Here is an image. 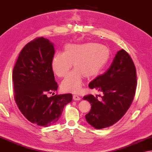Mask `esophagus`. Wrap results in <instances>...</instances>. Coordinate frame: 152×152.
Listing matches in <instances>:
<instances>
[{
    "mask_svg": "<svg viewBox=\"0 0 152 152\" xmlns=\"http://www.w3.org/2000/svg\"><path fill=\"white\" fill-rule=\"evenodd\" d=\"M73 100H80V97L79 96H78V95H77V94H75V95H73Z\"/></svg>",
    "mask_w": 152,
    "mask_h": 152,
    "instance_id": "obj_1",
    "label": "esophagus"
}]
</instances>
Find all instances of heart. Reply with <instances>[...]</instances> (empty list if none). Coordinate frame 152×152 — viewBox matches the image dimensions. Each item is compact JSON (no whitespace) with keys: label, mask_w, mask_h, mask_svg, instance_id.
<instances>
[{"label":"heart","mask_w":152,"mask_h":152,"mask_svg":"<svg viewBox=\"0 0 152 152\" xmlns=\"http://www.w3.org/2000/svg\"><path fill=\"white\" fill-rule=\"evenodd\" d=\"M110 52L106 46L94 43L76 45L69 44L65 46L63 52H58L52 58L51 67L59 77H66L73 66V70L61 84L65 92L78 93L82 88L84 75L95 76L108 60Z\"/></svg>","instance_id":"obj_1"}]
</instances>
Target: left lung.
<instances>
[{"mask_svg": "<svg viewBox=\"0 0 152 152\" xmlns=\"http://www.w3.org/2000/svg\"><path fill=\"white\" fill-rule=\"evenodd\" d=\"M90 88L102 92L101 100L89 94L83 100L90 102L91 110L85 115L92 126L101 129L117 123L132 104L137 87V72L132 58L125 50L117 52L106 72L89 83Z\"/></svg>", "mask_w": 152, "mask_h": 152, "instance_id": "left-lung-1", "label": "left lung"}]
</instances>
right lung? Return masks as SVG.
Wrapping results in <instances>:
<instances>
[{"instance_id":"right-lung-1","label":"right lung","mask_w":152,"mask_h":152,"mask_svg":"<svg viewBox=\"0 0 152 152\" xmlns=\"http://www.w3.org/2000/svg\"><path fill=\"white\" fill-rule=\"evenodd\" d=\"M54 44L39 37L24 46L13 69L14 98L19 110L31 123L46 127L60 119L64 106L72 101V94H47L57 91L51 67Z\"/></svg>"}]
</instances>
